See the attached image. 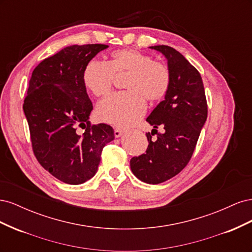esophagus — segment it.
Returning a JSON list of instances; mask_svg holds the SVG:
<instances>
[{"label": "esophagus", "mask_w": 252, "mask_h": 252, "mask_svg": "<svg viewBox=\"0 0 252 252\" xmlns=\"http://www.w3.org/2000/svg\"><path fill=\"white\" fill-rule=\"evenodd\" d=\"M123 133H124V131L122 130V129H120V128L114 129V136H116V138H120V136Z\"/></svg>", "instance_id": "obj_1"}]
</instances>
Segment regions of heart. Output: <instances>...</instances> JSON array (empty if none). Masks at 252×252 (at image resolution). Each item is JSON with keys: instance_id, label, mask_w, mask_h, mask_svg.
<instances>
[{"instance_id": "b5f03b06", "label": "heart", "mask_w": 252, "mask_h": 252, "mask_svg": "<svg viewBox=\"0 0 252 252\" xmlns=\"http://www.w3.org/2000/svg\"><path fill=\"white\" fill-rule=\"evenodd\" d=\"M127 74L126 93L112 95L98 104L101 121L127 127L135 124L146 111V101L155 103L165 97L171 84L169 68L152 57L135 49L113 51L106 64L91 61L83 70L82 80L91 94L107 96L112 89L113 75Z\"/></svg>"}]
</instances>
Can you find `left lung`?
I'll list each match as a JSON object with an SVG mask.
<instances>
[{"label":"left lung","mask_w":252,"mask_h":252,"mask_svg":"<svg viewBox=\"0 0 252 252\" xmlns=\"http://www.w3.org/2000/svg\"><path fill=\"white\" fill-rule=\"evenodd\" d=\"M150 48L166 58L171 84L164 101L146 119L155 131L146 133V154L133 157L130 168L139 180L155 185L173 178L190 161L207 120V101L200 72L184 56L166 45ZM159 126L164 129L163 134L156 130ZM155 134L156 139L152 138Z\"/></svg>","instance_id":"left-lung-1"}]
</instances>
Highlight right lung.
I'll use <instances>...</instances> for the list:
<instances>
[{"instance_id": "right-lung-1", "label": "right lung", "mask_w": 252, "mask_h": 252, "mask_svg": "<svg viewBox=\"0 0 252 252\" xmlns=\"http://www.w3.org/2000/svg\"><path fill=\"white\" fill-rule=\"evenodd\" d=\"M107 47L71 45L43 60L32 71L23 104L36 159L70 185L94 177L104 146L114 139L111 126L90 124L94 107L82 80L85 66Z\"/></svg>"}]
</instances>
